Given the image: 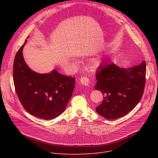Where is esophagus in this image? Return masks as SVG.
Wrapping results in <instances>:
<instances>
[{"label":"esophagus","mask_w":158,"mask_h":158,"mask_svg":"<svg viewBox=\"0 0 158 158\" xmlns=\"http://www.w3.org/2000/svg\"><path fill=\"white\" fill-rule=\"evenodd\" d=\"M79 81L80 82L84 85H88L89 84V82H90V80L89 78H87L86 76H82L80 79H79Z\"/></svg>","instance_id":"obj_1"}]
</instances>
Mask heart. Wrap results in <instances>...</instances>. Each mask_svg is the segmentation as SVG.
Wrapping results in <instances>:
<instances>
[{"instance_id":"obj_1","label":"heart","mask_w":158,"mask_h":158,"mask_svg":"<svg viewBox=\"0 0 158 158\" xmlns=\"http://www.w3.org/2000/svg\"><path fill=\"white\" fill-rule=\"evenodd\" d=\"M92 63L94 65V66H98L99 65V64H100V60L99 59H94L93 61H92Z\"/></svg>"}]
</instances>
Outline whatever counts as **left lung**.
Segmentation results:
<instances>
[{
    "label": "left lung",
    "mask_w": 158,
    "mask_h": 158,
    "mask_svg": "<svg viewBox=\"0 0 158 158\" xmlns=\"http://www.w3.org/2000/svg\"><path fill=\"white\" fill-rule=\"evenodd\" d=\"M146 62L126 69L114 63L101 66L96 73L95 89L104 95L96 107L99 114L107 119L126 115L139 103L146 83Z\"/></svg>",
    "instance_id": "left-lung-1"
}]
</instances>
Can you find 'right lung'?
Here are the masks:
<instances>
[{
    "label": "right lung",
    "mask_w": 158,
    "mask_h": 158,
    "mask_svg": "<svg viewBox=\"0 0 158 158\" xmlns=\"http://www.w3.org/2000/svg\"><path fill=\"white\" fill-rule=\"evenodd\" d=\"M16 53L13 67V79L18 98L29 114L43 119H52L65 110L75 87L76 79L53 70L39 74L29 68L22 49Z\"/></svg>",
    "instance_id": "1"
}]
</instances>
